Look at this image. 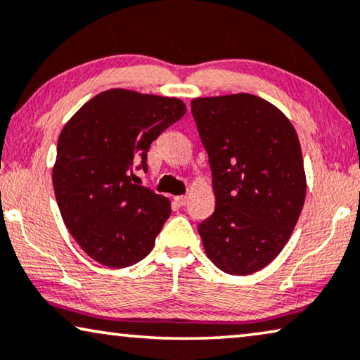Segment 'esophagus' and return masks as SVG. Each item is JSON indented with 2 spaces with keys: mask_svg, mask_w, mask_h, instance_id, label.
Segmentation results:
<instances>
[{
  "mask_svg": "<svg viewBox=\"0 0 360 360\" xmlns=\"http://www.w3.org/2000/svg\"><path fill=\"white\" fill-rule=\"evenodd\" d=\"M174 202L178 204L179 207H184L187 204V197L186 195H179V197H174Z\"/></svg>",
  "mask_w": 360,
  "mask_h": 360,
  "instance_id": "34e87169",
  "label": "esophagus"
}]
</instances>
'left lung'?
<instances>
[{"mask_svg": "<svg viewBox=\"0 0 360 360\" xmlns=\"http://www.w3.org/2000/svg\"><path fill=\"white\" fill-rule=\"evenodd\" d=\"M191 109L209 155L215 210L199 225L205 255L220 271H261L287 245L307 194L297 131L259 96L195 98Z\"/></svg>", "mask_w": 360, "mask_h": 360, "instance_id": "obj_1", "label": "left lung"}]
</instances>
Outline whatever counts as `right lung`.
<instances>
[{"mask_svg":"<svg viewBox=\"0 0 360 360\" xmlns=\"http://www.w3.org/2000/svg\"><path fill=\"white\" fill-rule=\"evenodd\" d=\"M186 114L178 98L114 88L65 124L52 181L62 219L86 255L108 267L148 256L171 214L168 197L136 182L156 136Z\"/></svg>","mask_w":360,"mask_h":360,"instance_id":"add662e5","label":"right lung"}]
</instances>
